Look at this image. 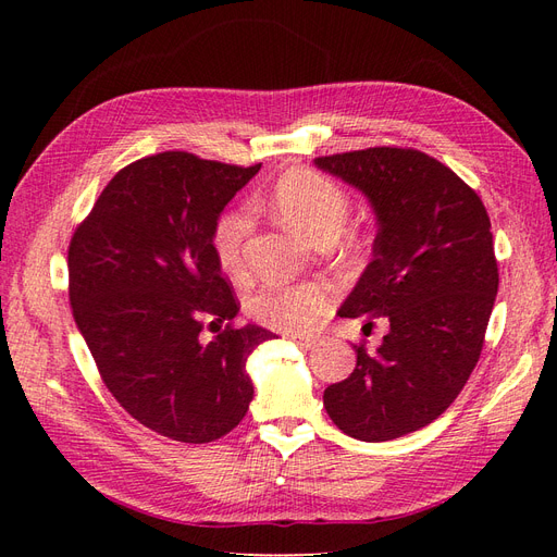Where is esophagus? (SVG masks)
Wrapping results in <instances>:
<instances>
[{
	"label": "esophagus",
	"mask_w": 557,
	"mask_h": 557,
	"mask_svg": "<svg viewBox=\"0 0 557 557\" xmlns=\"http://www.w3.org/2000/svg\"><path fill=\"white\" fill-rule=\"evenodd\" d=\"M293 342L299 346V348H313L315 346V339L313 336H293Z\"/></svg>",
	"instance_id": "34e87169"
}]
</instances>
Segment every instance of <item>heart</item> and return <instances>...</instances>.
Wrapping results in <instances>:
<instances>
[{"label":"heart","instance_id":"b5f03b06","mask_svg":"<svg viewBox=\"0 0 557 557\" xmlns=\"http://www.w3.org/2000/svg\"><path fill=\"white\" fill-rule=\"evenodd\" d=\"M272 205L285 223L315 244H332L339 237L350 199L339 183L311 172H285L272 188ZM250 211L237 207L225 211L213 227V256L232 278L244 274V244L250 234ZM334 290L325 283H267L250 297L248 311L258 323L278 332H307L334 307Z\"/></svg>","mask_w":557,"mask_h":557}]
</instances>
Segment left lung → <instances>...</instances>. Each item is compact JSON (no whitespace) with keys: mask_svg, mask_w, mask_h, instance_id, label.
Segmentation results:
<instances>
[{"mask_svg":"<svg viewBox=\"0 0 557 557\" xmlns=\"http://www.w3.org/2000/svg\"><path fill=\"white\" fill-rule=\"evenodd\" d=\"M313 162L358 188L379 223L374 258L339 315L391 323L374 352L356 346V369L323 404L352 440L391 442L440 418L474 372L499 285L491 218L458 174L413 148Z\"/></svg>","mask_w":557,"mask_h":557,"instance_id":"obj_1","label":"left lung"}]
</instances>
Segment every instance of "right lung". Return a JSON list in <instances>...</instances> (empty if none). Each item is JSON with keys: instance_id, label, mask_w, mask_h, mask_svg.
Instances as JSON below:
<instances>
[{"instance_id": "add662e5", "label": "right lung", "mask_w": 557, "mask_h": 557, "mask_svg": "<svg viewBox=\"0 0 557 557\" xmlns=\"http://www.w3.org/2000/svg\"><path fill=\"white\" fill-rule=\"evenodd\" d=\"M258 170L183 150L141 158L109 181L70 244V301L99 376L134 420L174 442L209 444L242 423L246 360L276 336L232 325L239 301L211 246ZM205 317L216 325L209 343Z\"/></svg>"}]
</instances>
